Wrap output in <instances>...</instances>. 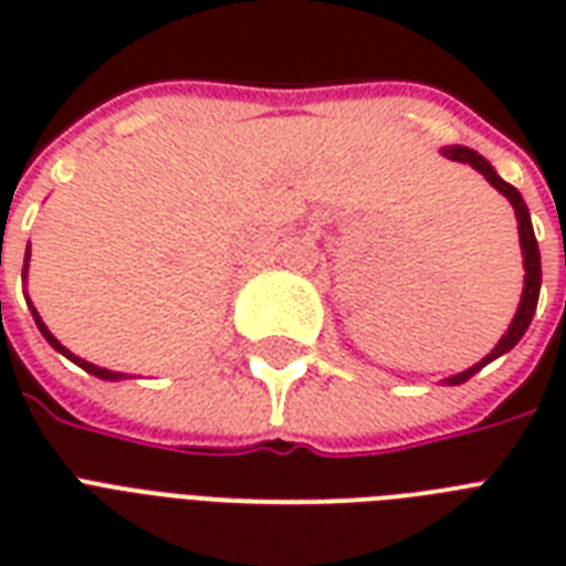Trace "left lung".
I'll use <instances>...</instances> for the list:
<instances>
[{
    "label": "left lung",
    "mask_w": 566,
    "mask_h": 566,
    "mask_svg": "<svg viewBox=\"0 0 566 566\" xmlns=\"http://www.w3.org/2000/svg\"><path fill=\"white\" fill-rule=\"evenodd\" d=\"M440 153L447 155V158H452V161L470 164L473 170L482 172L484 179L491 181L493 188L500 190V193L505 196V199H509L511 205H514V213H517V229H520V249H523V266H526V284H523L520 308H517V314H514V319H511L509 332L502 335L500 344L493 346L491 355H484L482 361L473 364L470 370H464V373H458V376L447 378V385H461V381H467V378H470V376H475V373L482 370V367H488V364H491L493 358H500V355H505V353H509V349H514V346L520 344V337L526 335L528 323H532V317H535L537 296H541V249H537L535 229H532V217H528L526 202H523V196H520V190L514 188V185H509V181H502L500 176H496V170H493L491 164L484 161L482 155L475 153V149H467V146H443Z\"/></svg>",
    "instance_id": "1"
}]
</instances>
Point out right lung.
I'll use <instances>...</instances> for the list:
<instances>
[{"mask_svg":"<svg viewBox=\"0 0 566 566\" xmlns=\"http://www.w3.org/2000/svg\"><path fill=\"white\" fill-rule=\"evenodd\" d=\"M25 270H29V252H25V264H22V279H25ZM29 308H31V314H34V323H38L40 335L46 337V340H49V346H52V349H57V353L64 355V358H70V361H73V364H78V367H82V370H87V373H91V376H99V378H105V381H117V378H126V376H123V373L105 370V367H96V364L84 361V358H78V355H73V353H70V349H66V346H61V340H57V337L52 335V332H49V328H46V323H43V319H40V314H38V311H34V305H31V302H29Z\"/></svg>","mask_w":566,"mask_h":566,"instance_id":"right-lung-1","label":"right lung"}]
</instances>
